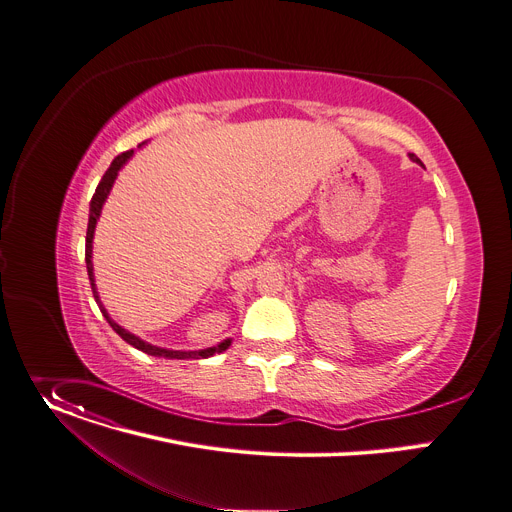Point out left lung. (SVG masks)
Here are the masks:
<instances>
[{"label": "left lung", "instance_id": "1", "mask_svg": "<svg viewBox=\"0 0 512 512\" xmlns=\"http://www.w3.org/2000/svg\"><path fill=\"white\" fill-rule=\"evenodd\" d=\"M410 159H412V161H416V163H421V159H418L414 153H410Z\"/></svg>", "mask_w": 512, "mask_h": 512}]
</instances>
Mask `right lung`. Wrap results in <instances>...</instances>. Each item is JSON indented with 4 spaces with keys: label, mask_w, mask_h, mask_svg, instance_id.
<instances>
[{
    "label": "right lung",
    "mask_w": 512,
    "mask_h": 512,
    "mask_svg": "<svg viewBox=\"0 0 512 512\" xmlns=\"http://www.w3.org/2000/svg\"><path fill=\"white\" fill-rule=\"evenodd\" d=\"M132 153H134L132 149H130V151H124V153H120V155L112 161V165H110L108 171L104 173L102 181L98 183L94 198H91V202H89V222H87V237H85V263H87V275H89L91 292H94V298H96V302H98L102 314H104L106 320L110 322V327H112L128 345L136 347L138 351L155 355V357H165V359H206V357H210V355H214V353H222V351H226V349L230 347V339L222 341L218 347H210V349H202V351H171V349H161V347L149 345V343H145L143 339H138V337H134L132 333H128L126 329H122L120 324H116V322L108 316L106 308L102 306V302H100V298H98V290H96V284H94V263H91V249H94V247H91V243H94V230H96L98 218H100V214H102V206H104V202H106V198H108V194H110V190H112V185H114V179H116L118 171L122 169V165L132 157Z\"/></svg>",
    "instance_id": "obj_1"
}]
</instances>
